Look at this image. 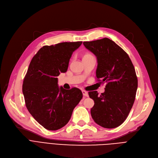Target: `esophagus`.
<instances>
[{"label": "esophagus", "mask_w": 158, "mask_h": 158, "mask_svg": "<svg viewBox=\"0 0 158 158\" xmlns=\"http://www.w3.org/2000/svg\"><path fill=\"white\" fill-rule=\"evenodd\" d=\"M82 95H83L84 96L88 97V92H86V91L82 90Z\"/></svg>", "instance_id": "esophagus-1"}]
</instances>
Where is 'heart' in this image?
<instances>
[{
	"mask_svg": "<svg viewBox=\"0 0 158 158\" xmlns=\"http://www.w3.org/2000/svg\"><path fill=\"white\" fill-rule=\"evenodd\" d=\"M90 56H92L91 55V54H85L84 55L83 57H90Z\"/></svg>",
	"mask_w": 158,
	"mask_h": 158,
	"instance_id": "1",
	"label": "heart"
}]
</instances>
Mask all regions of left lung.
<instances>
[{
	"instance_id": "obj_1",
	"label": "left lung",
	"mask_w": 158,
	"mask_h": 158,
	"mask_svg": "<svg viewBox=\"0 0 158 158\" xmlns=\"http://www.w3.org/2000/svg\"><path fill=\"white\" fill-rule=\"evenodd\" d=\"M83 44L97 57V81L106 82L101 95L97 91L88 92L95 103L91 115L101 127H117L127 118L135 100L138 79L134 66L128 54L109 38Z\"/></svg>"
}]
</instances>
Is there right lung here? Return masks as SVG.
<instances>
[{"instance_id": "obj_1", "label": "right lung", "mask_w": 158, "mask_h": 158, "mask_svg": "<svg viewBox=\"0 0 158 158\" xmlns=\"http://www.w3.org/2000/svg\"><path fill=\"white\" fill-rule=\"evenodd\" d=\"M82 42L44 46L29 64L22 85L25 102L33 118L47 130L64 127L82 98L79 88H60L57 78L61 72L67 71L73 52Z\"/></svg>"}]
</instances>
